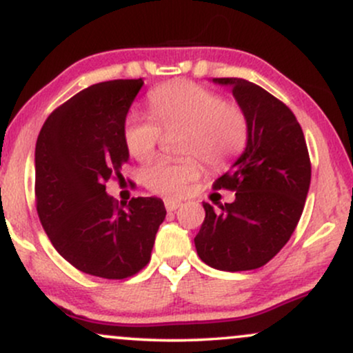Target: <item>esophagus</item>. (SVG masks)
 Here are the masks:
<instances>
[{
	"mask_svg": "<svg viewBox=\"0 0 353 353\" xmlns=\"http://www.w3.org/2000/svg\"><path fill=\"white\" fill-rule=\"evenodd\" d=\"M164 205H165V209H168V212H172V210H176L177 208H179L181 201H177V199H165L164 201Z\"/></svg>",
	"mask_w": 353,
	"mask_h": 353,
	"instance_id": "esophagus-1",
	"label": "esophagus"
}]
</instances>
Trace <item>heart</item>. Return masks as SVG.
Wrapping results in <instances>:
<instances>
[{"label":"heart","mask_w":353,"mask_h":353,"mask_svg":"<svg viewBox=\"0 0 353 353\" xmlns=\"http://www.w3.org/2000/svg\"><path fill=\"white\" fill-rule=\"evenodd\" d=\"M152 119L131 112L124 123V144L139 163L156 156L164 132L182 131L179 151L188 157L157 161L144 171L152 192L182 196L202 174V163L212 168L230 163L249 141V117L234 101L192 81H174L154 88L148 96Z\"/></svg>","instance_id":"1"}]
</instances>
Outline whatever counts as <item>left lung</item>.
<instances>
[{
    "mask_svg": "<svg viewBox=\"0 0 353 353\" xmlns=\"http://www.w3.org/2000/svg\"><path fill=\"white\" fill-rule=\"evenodd\" d=\"M228 84L249 117V141L232 168L214 182L236 190V201L216 212L204 202L205 219L194 239L202 262L225 272L265 265L294 234L310 185V157L297 117L282 101L241 78Z\"/></svg>",
    "mask_w": 353,
    "mask_h": 353,
    "instance_id": "8db88e82",
    "label": "left lung"
}]
</instances>
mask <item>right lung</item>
Wrapping results in <instances>:
<instances>
[{"label": "right lung", "instance_id": "add662e5", "mask_svg": "<svg viewBox=\"0 0 353 353\" xmlns=\"http://www.w3.org/2000/svg\"><path fill=\"white\" fill-rule=\"evenodd\" d=\"M143 79L92 84L51 112L34 152L36 210L54 249L81 272L131 277L151 261L165 217L157 197L119 205L106 182L128 163L124 123Z\"/></svg>", "mask_w": 353, "mask_h": 353}]
</instances>
